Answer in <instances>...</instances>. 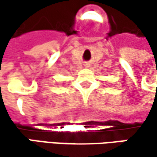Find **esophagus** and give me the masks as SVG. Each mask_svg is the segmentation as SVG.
<instances>
[{
	"instance_id": "1",
	"label": "esophagus",
	"mask_w": 157,
	"mask_h": 157,
	"mask_svg": "<svg viewBox=\"0 0 157 157\" xmlns=\"http://www.w3.org/2000/svg\"><path fill=\"white\" fill-rule=\"evenodd\" d=\"M88 65H89V64H86V66H88Z\"/></svg>"
}]
</instances>
